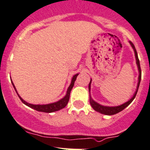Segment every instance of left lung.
Masks as SVG:
<instances>
[{"label": "left lung", "instance_id": "8db88e82", "mask_svg": "<svg viewBox=\"0 0 150 150\" xmlns=\"http://www.w3.org/2000/svg\"><path fill=\"white\" fill-rule=\"evenodd\" d=\"M129 43H130V45L132 46L134 52H135V59H136V64H137V66H138V72H139V76H138V86H137L136 91H135L133 97L130 99L129 100H128V101L126 102V103H123V104L120 105V106H117V107H106V106H102V105L99 104L98 103H97V102H96L95 100H92V98H91V96H90V98H89V102H90V104H91V106H92V107L96 111L98 112L101 113V114L107 115H112L117 114V113H118L119 112L122 111L123 110H124V109H125L127 107H128L129 105L132 103V100H134V98H135V96H136L137 92H138V87H139V85H140V82H141V67H140V61H139V59H138V53H137L136 50H135V46H134V44L131 41H129ZM91 82H92V79H91L90 82H89V91H90Z\"/></svg>", "mask_w": 150, "mask_h": 150}]
</instances>
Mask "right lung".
I'll list each match as a JSON object with an SVG mask.
<instances>
[{
	"mask_svg": "<svg viewBox=\"0 0 150 150\" xmlns=\"http://www.w3.org/2000/svg\"><path fill=\"white\" fill-rule=\"evenodd\" d=\"M78 74H76V75H75L73 77H72V81H71L70 85H69V86L68 89H67V94H66V96H64L62 99H61V100H58V101L54 102V103H49V104H43V105L42 104H31V103H27V102L25 101L23 99H22L20 97V96L18 95V92H17L16 89H15V85H14L13 82L12 81V85H13L14 88H15V91H16L18 97L20 98L21 100V101L23 102L24 104H26V106L29 107L30 108H33V109H34V110H37V111L50 113V112H55V111H58V110L64 108V107L67 106V103H68V102H69V100L70 92H71V90H72V87H73L74 83H75V80H76L77 76H78Z\"/></svg>",
	"mask_w": 150,
	"mask_h": 150,
	"instance_id": "add662e5",
	"label": "right lung"
}]
</instances>
